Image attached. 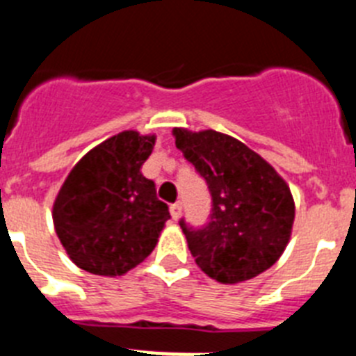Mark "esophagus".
I'll return each mask as SVG.
<instances>
[{"label":"esophagus","mask_w":356,"mask_h":356,"mask_svg":"<svg viewBox=\"0 0 356 356\" xmlns=\"http://www.w3.org/2000/svg\"><path fill=\"white\" fill-rule=\"evenodd\" d=\"M169 212H171L172 219H175V221H178V219L181 217V203H175V205H171Z\"/></svg>","instance_id":"obj_1"}]
</instances>
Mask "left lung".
Segmentation results:
<instances>
[{"mask_svg":"<svg viewBox=\"0 0 356 356\" xmlns=\"http://www.w3.org/2000/svg\"><path fill=\"white\" fill-rule=\"evenodd\" d=\"M172 135L212 194L205 228L180 221L197 267L219 284H241L267 271L292 235L296 207L287 181L232 135L187 128H175Z\"/></svg>","mask_w":356,"mask_h":356,"instance_id":"left-lung-1","label":"left lung"}]
</instances>
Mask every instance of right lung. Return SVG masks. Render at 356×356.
I'll list each match as a JSON object with an SVG mask.
<instances>
[{
    "instance_id": "right-lung-1",
    "label": "right lung",
    "mask_w": 356,
    "mask_h": 356,
    "mask_svg": "<svg viewBox=\"0 0 356 356\" xmlns=\"http://www.w3.org/2000/svg\"><path fill=\"white\" fill-rule=\"evenodd\" d=\"M155 140V134L121 131L85 153L62 184L53 225L83 271L122 276L155 250L171 217L155 184L140 172Z\"/></svg>"
}]
</instances>
